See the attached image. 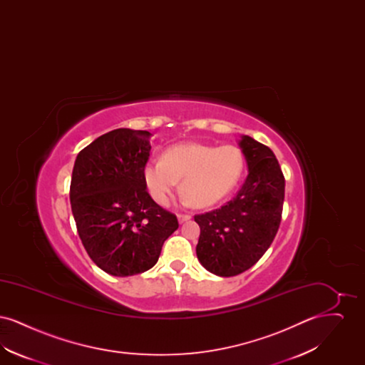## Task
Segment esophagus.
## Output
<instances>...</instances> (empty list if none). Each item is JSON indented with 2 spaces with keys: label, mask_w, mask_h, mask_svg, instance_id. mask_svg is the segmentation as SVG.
I'll use <instances>...</instances> for the list:
<instances>
[{
  "label": "esophagus",
  "mask_w": 365,
  "mask_h": 365,
  "mask_svg": "<svg viewBox=\"0 0 365 365\" xmlns=\"http://www.w3.org/2000/svg\"><path fill=\"white\" fill-rule=\"evenodd\" d=\"M190 215L189 213H178V220L179 223H185L187 220H190Z\"/></svg>",
  "instance_id": "esophagus-1"
}]
</instances>
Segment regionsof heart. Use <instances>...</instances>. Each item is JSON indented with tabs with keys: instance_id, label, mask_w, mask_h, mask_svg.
I'll return each instance as SVG.
<instances>
[{
	"instance_id": "obj_1",
	"label": "heart",
	"mask_w": 365,
	"mask_h": 365,
	"mask_svg": "<svg viewBox=\"0 0 365 365\" xmlns=\"http://www.w3.org/2000/svg\"><path fill=\"white\" fill-rule=\"evenodd\" d=\"M242 152L234 145L180 143L164 150L143 167V180L152 198L167 205L180 180V191L194 207H209L232 190L243 171Z\"/></svg>"
}]
</instances>
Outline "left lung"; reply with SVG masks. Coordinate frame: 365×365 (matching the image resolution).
Listing matches in <instances>:
<instances>
[{
	"label": "left lung",
	"mask_w": 365,
	"mask_h": 365,
	"mask_svg": "<svg viewBox=\"0 0 365 365\" xmlns=\"http://www.w3.org/2000/svg\"><path fill=\"white\" fill-rule=\"evenodd\" d=\"M240 146L249 175L235 197L220 208L194 216L201 228L197 257L209 272L235 277L253 267L278 232L284 176L274 152L247 135Z\"/></svg>",
	"instance_id": "left-lung-1"
}]
</instances>
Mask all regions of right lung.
<instances>
[{
	"mask_svg": "<svg viewBox=\"0 0 365 365\" xmlns=\"http://www.w3.org/2000/svg\"><path fill=\"white\" fill-rule=\"evenodd\" d=\"M149 131L118 128L79 152L70 200L87 255L113 277H131L156 264L164 241L179 227L146 190L143 167Z\"/></svg>",
	"mask_w": 365,
	"mask_h": 365,
	"instance_id": "obj_1",
	"label": "right lung"
}]
</instances>
